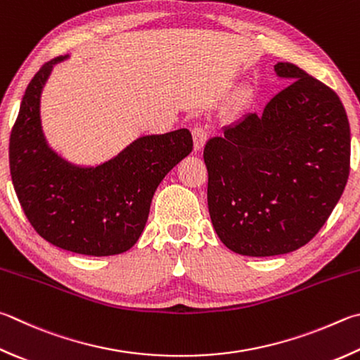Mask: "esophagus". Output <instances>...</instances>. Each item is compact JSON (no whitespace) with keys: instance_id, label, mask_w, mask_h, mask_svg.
<instances>
[{"instance_id":"1","label":"esophagus","mask_w":360,"mask_h":360,"mask_svg":"<svg viewBox=\"0 0 360 360\" xmlns=\"http://www.w3.org/2000/svg\"><path fill=\"white\" fill-rule=\"evenodd\" d=\"M192 135H193V148H195V151H201L202 146H205L206 140H207V130H206V127L195 126L192 129Z\"/></svg>"}]
</instances>
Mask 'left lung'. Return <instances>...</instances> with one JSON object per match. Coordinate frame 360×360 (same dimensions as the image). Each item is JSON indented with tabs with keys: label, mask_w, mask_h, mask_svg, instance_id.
Returning a JSON list of instances; mask_svg holds the SVG:
<instances>
[{
	"label": "left lung",
	"mask_w": 360,
	"mask_h": 360,
	"mask_svg": "<svg viewBox=\"0 0 360 360\" xmlns=\"http://www.w3.org/2000/svg\"><path fill=\"white\" fill-rule=\"evenodd\" d=\"M274 69L290 86L202 151L214 230L247 257L288 253L311 240L349 176V122L335 91L291 63Z\"/></svg>",
	"instance_id": "obj_1"
}]
</instances>
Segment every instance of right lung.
<instances>
[{"label": "right lung", "mask_w": 360, "mask_h": 360, "mask_svg": "<svg viewBox=\"0 0 360 360\" xmlns=\"http://www.w3.org/2000/svg\"><path fill=\"white\" fill-rule=\"evenodd\" d=\"M45 63L25 91L9 140V167L30 224L50 244L80 255L127 252L146 225L158 186L192 153L187 129L136 139L116 158L78 167L47 145L41 126L42 88L55 64Z\"/></svg>", "instance_id": "add662e5"}]
</instances>
